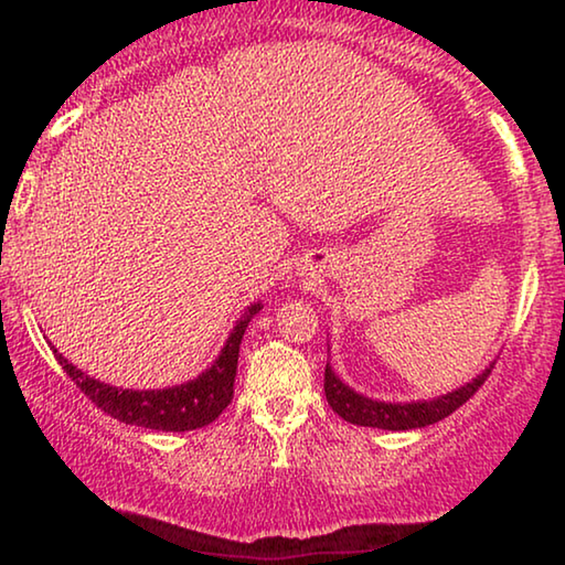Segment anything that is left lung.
<instances>
[{"label": "left lung", "instance_id": "1", "mask_svg": "<svg viewBox=\"0 0 565 565\" xmlns=\"http://www.w3.org/2000/svg\"><path fill=\"white\" fill-rule=\"evenodd\" d=\"M491 369L478 374L471 384L451 391V394L438 396L434 401H411V404H386V401H374L356 394L349 388L343 381L333 374L327 363L323 371V394H327L329 406L337 414L356 426L369 428H384V431H408V428H424L428 424H436L446 416H451L458 406H463L478 388L483 386V381L491 376Z\"/></svg>", "mask_w": 565, "mask_h": 565}]
</instances>
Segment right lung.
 <instances>
[{"mask_svg": "<svg viewBox=\"0 0 565 565\" xmlns=\"http://www.w3.org/2000/svg\"><path fill=\"white\" fill-rule=\"evenodd\" d=\"M262 311V303H252L242 319L236 321L232 337L226 339V347L218 353V359L206 369L202 376L186 381L181 386L157 388V391H131L104 384L84 374L74 363L66 361L54 347V356L62 363V369L70 379L82 388L92 404H97L104 414L121 420V424L154 428V431H194V428L209 426L222 416V411L234 398V379L238 363V347H242L244 331L256 313Z\"/></svg>", "mask_w": 565, "mask_h": 565, "instance_id": "obj_1", "label": "right lung"}]
</instances>
